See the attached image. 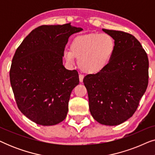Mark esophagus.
<instances>
[{
  "label": "esophagus",
  "mask_w": 155,
  "mask_h": 155,
  "mask_svg": "<svg viewBox=\"0 0 155 155\" xmlns=\"http://www.w3.org/2000/svg\"><path fill=\"white\" fill-rule=\"evenodd\" d=\"M83 78H84V75H82V74H80V75H79V79H80V82H82V81H83Z\"/></svg>",
  "instance_id": "esophagus-1"
}]
</instances>
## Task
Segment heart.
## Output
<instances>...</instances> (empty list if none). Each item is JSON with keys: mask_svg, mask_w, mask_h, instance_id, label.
Instances as JSON below:
<instances>
[{"mask_svg": "<svg viewBox=\"0 0 155 155\" xmlns=\"http://www.w3.org/2000/svg\"><path fill=\"white\" fill-rule=\"evenodd\" d=\"M115 51V41L108 34L91 33L76 37L65 50L64 58L73 63L78 58V65L84 73L96 74L105 68Z\"/></svg>", "mask_w": 155, "mask_h": 155, "instance_id": "b5f03b06", "label": "heart"}]
</instances>
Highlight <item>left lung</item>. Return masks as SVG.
Here are the masks:
<instances>
[{"mask_svg": "<svg viewBox=\"0 0 155 155\" xmlns=\"http://www.w3.org/2000/svg\"><path fill=\"white\" fill-rule=\"evenodd\" d=\"M115 41V51L104 69L83 79L92 117L99 124L117 126L136 111L148 85L149 61L130 34L103 29Z\"/></svg>", "mask_w": 155, "mask_h": 155, "instance_id": "8db88e82", "label": "left lung"}]
</instances>
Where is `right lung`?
Here are the masks:
<instances>
[{"instance_id": "obj_1", "label": "right lung", "mask_w": 155, "mask_h": 155, "mask_svg": "<svg viewBox=\"0 0 155 155\" xmlns=\"http://www.w3.org/2000/svg\"><path fill=\"white\" fill-rule=\"evenodd\" d=\"M82 29L41 25L25 37L17 48L10 80L20 111L37 124L53 126L65 119L72 90L79 84L76 70L63 65L70 36Z\"/></svg>"}]
</instances>
